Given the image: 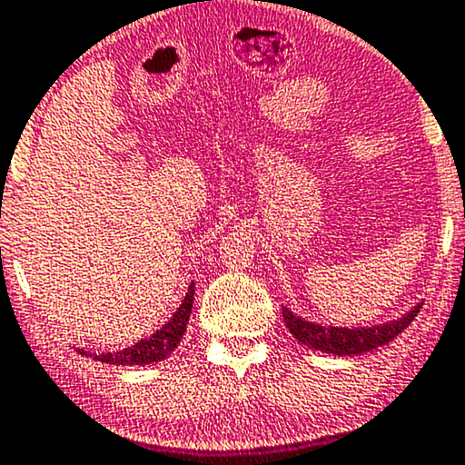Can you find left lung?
<instances>
[{"mask_svg": "<svg viewBox=\"0 0 465 465\" xmlns=\"http://www.w3.org/2000/svg\"><path fill=\"white\" fill-rule=\"evenodd\" d=\"M421 305L424 302H417L398 321H389L373 327H353V330H349V327L318 325V322L296 316L290 307H283V321L296 341L316 349V351L333 353V356H360V353H367L371 349L389 345L398 333L404 331L415 321Z\"/></svg>", "mask_w": 465, "mask_h": 465, "instance_id": "left-lung-1", "label": "left lung"}]
</instances>
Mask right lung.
Returning a JSON list of instances; mask_svg holds the SVG:
<instances>
[{
	"label": "right lung",
	"mask_w": 465,
	"mask_h": 465,
	"mask_svg": "<svg viewBox=\"0 0 465 465\" xmlns=\"http://www.w3.org/2000/svg\"><path fill=\"white\" fill-rule=\"evenodd\" d=\"M193 301H195V285L191 283L184 301H182V305L173 312L171 321L164 322V325L155 333H151L149 338H143V341L135 342L134 347L120 349V351H109V353H92L87 351V349H78V353L98 360V362L123 364V367L124 364L160 362V360L171 356V353L177 349V345H180L182 336H184L186 331V325H189Z\"/></svg>",
	"instance_id": "add662e5"
}]
</instances>
